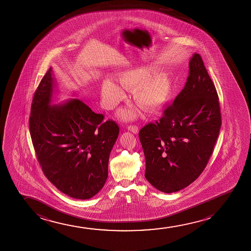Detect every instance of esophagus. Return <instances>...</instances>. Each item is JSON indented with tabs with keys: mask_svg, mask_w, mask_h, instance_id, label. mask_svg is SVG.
<instances>
[{
	"mask_svg": "<svg viewBox=\"0 0 251 251\" xmlns=\"http://www.w3.org/2000/svg\"><path fill=\"white\" fill-rule=\"evenodd\" d=\"M127 129L135 134H137L138 133H139V128H138L137 126H135V125H130V126H128Z\"/></svg>",
	"mask_w": 251,
	"mask_h": 251,
	"instance_id": "1",
	"label": "esophagus"
}]
</instances>
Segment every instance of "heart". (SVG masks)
Instances as JSON below:
<instances>
[{
  "instance_id": "b5f03b06",
  "label": "heart",
  "mask_w": 251,
  "mask_h": 251,
  "mask_svg": "<svg viewBox=\"0 0 251 251\" xmlns=\"http://www.w3.org/2000/svg\"><path fill=\"white\" fill-rule=\"evenodd\" d=\"M151 66H140L121 74L117 82L125 90H133L132 97L135 103L148 110H154L168 100L172 92V80L168 73L157 71ZM101 94L103 104L108 110L118 105L125 97L124 90L110 79L102 83ZM134 108L124 110L120 114L124 119H133L138 116Z\"/></svg>"
}]
</instances>
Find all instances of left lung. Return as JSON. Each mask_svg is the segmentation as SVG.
<instances>
[{"mask_svg":"<svg viewBox=\"0 0 251 251\" xmlns=\"http://www.w3.org/2000/svg\"><path fill=\"white\" fill-rule=\"evenodd\" d=\"M189 73L184 88L164 116L139 132L145 177L164 193L184 189L201 174L221 127L216 88L197 53L189 61Z\"/></svg>","mask_w":251,"mask_h":251,"instance_id":"8db88e82","label":"left lung"}]
</instances>
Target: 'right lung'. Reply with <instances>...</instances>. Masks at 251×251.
I'll return each mask as SVG.
<instances>
[{"label":"right lung","mask_w":251,"mask_h":251,"mask_svg":"<svg viewBox=\"0 0 251 251\" xmlns=\"http://www.w3.org/2000/svg\"><path fill=\"white\" fill-rule=\"evenodd\" d=\"M55 80L50 68L35 92L29 119L32 144L49 181L72 198L90 199L106 182L119 127L78 99L51 105Z\"/></svg>","instance_id":"1"}]
</instances>
